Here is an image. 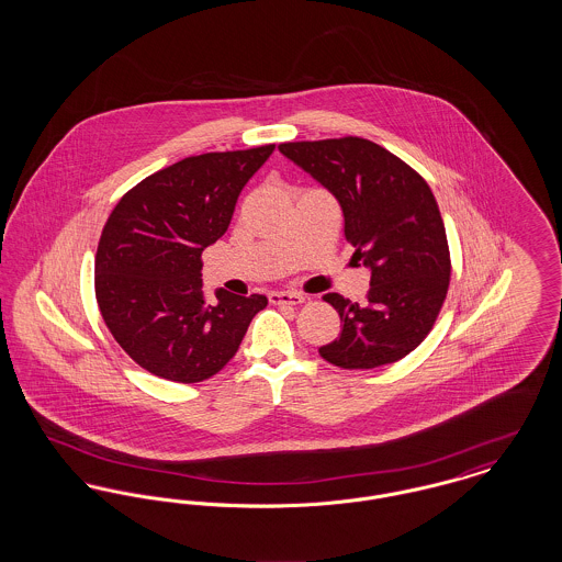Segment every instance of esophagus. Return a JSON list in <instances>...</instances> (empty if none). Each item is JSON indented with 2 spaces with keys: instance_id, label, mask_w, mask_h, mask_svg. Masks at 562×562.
Masks as SVG:
<instances>
[{
  "instance_id": "1",
  "label": "esophagus",
  "mask_w": 562,
  "mask_h": 562,
  "mask_svg": "<svg viewBox=\"0 0 562 562\" xmlns=\"http://www.w3.org/2000/svg\"><path fill=\"white\" fill-rule=\"evenodd\" d=\"M305 301V294L301 293H271L269 303L273 305H299Z\"/></svg>"
}]
</instances>
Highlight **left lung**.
Instances as JSON below:
<instances>
[{
	"label": "left lung",
	"instance_id": "8db88e82",
	"mask_svg": "<svg viewBox=\"0 0 562 562\" xmlns=\"http://www.w3.org/2000/svg\"><path fill=\"white\" fill-rule=\"evenodd\" d=\"M328 189L346 218L353 257L371 269L367 303L324 294L341 333L322 358L341 369H376L417 348L438 318L451 280L445 223L428 183L373 140L346 136L278 145Z\"/></svg>",
	"mask_w": 562,
	"mask_h": 562
}]
</instances>
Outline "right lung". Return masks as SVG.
<instances>
[{
	"label": "right lung",
	"instance_id": "1",
	"mask_svg": "<svg viewBox=\"0 0 562 562\" xmlns=\"http://www.w3.org/2000/svg\"><path fill=\"white\" fill-rule=\"evenodd\" d=\"M276 145L202 154L143 179L109 214L97 261L99 310L138 367L177 383L218 373L266 294L202 291V252L232 221L241 188Z\"/></svg>",
	"mask_w": 562,
	"mask_h": 562
}]
</instances>
